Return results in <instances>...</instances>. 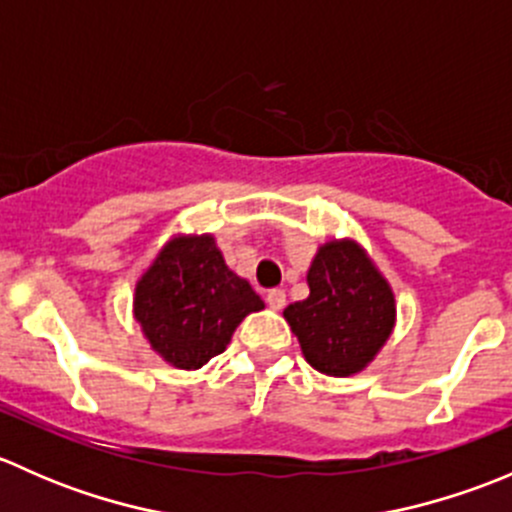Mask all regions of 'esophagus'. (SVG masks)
Instances as JSON below:
<instances>
[{
	"label": "esophagus",
	"instance_id": "esophagus-1",
	"mask_svg": "<svg viewBox=\"0 0 512 512\" xmlns=\"http://www.w3.org/2000/svg\"><path fill=\"white\" fill-rule=\"evenodd\" d=\"M265 299H267V304L275 309V312H280L287 302V294H285V289H270V292L265 294Z\"/></svg>",
	"mask_w": 512,
	"mask_h": 512
}]
</instances>
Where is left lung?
I'll list each match as a JSON object with an SVG mask.
<instances>
[{
  "mask_svg": "<svg viewBox=\"0 0 512 512\" xmlns=\"http://www.w3.org/2000/svg\"><path fill=\"white\" fill-rule=\"evenodd\" d=\"M309 297L285 319L309 366L327 376L364 371L396 327V297L369 252L352 240H327L307 270Z\"/></svg>",
  "mask_w": 512,
  "mask_h": 512,
  "instance_id": "1",
  "label": "left lung"
}]
</instances>
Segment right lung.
Listing matches in <instances>:
<instances>
[{
	"mask_svg": "<svg viewBox=\"0 0 512 512\" xmlns=\"http://www.w3.org/2000/svg\"><path fill=\"white\" fill-rule=\"evenodd\" d=\"M260 309V294L225 265L210 232L170 237L133 292V317L146 342L185 371L223 354L242 319Z\"/></svg>",
	"mask_w": 512,
	"mask_h": 512,
	"instance_id": "1",
	"label": "right lung"
}]
</instances>
